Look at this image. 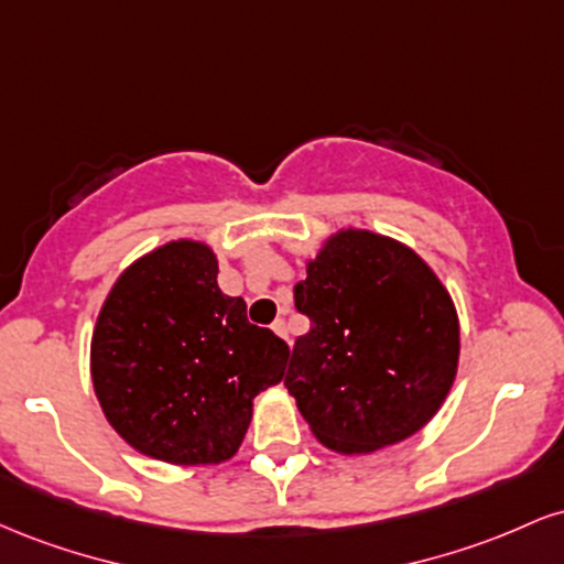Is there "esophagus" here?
I'll use <instances>...</instances> for the list:
<instances>
[{"instance_id":"esophagus-1","label":"esophagus","mask_w":564,"mask_h":564,"mask_svg":"<svg viewBox=\"0 0 564 564\" xmlns=\"http://www.w3.org/2000/svg\"><path fill=\"white\" fill-rule=\"evenodd\" d=\"M273 332L281 336V339H286L289 341V326H286V321H281L278 318L275 323H273Z\"/></svg>"}]
</instances>
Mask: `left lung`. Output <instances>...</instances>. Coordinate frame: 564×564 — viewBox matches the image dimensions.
I'll return each mask as SVG.
<instances>
[{"label":"left lung","instance_id":"obj_1","mask_svg":"<svg viewBox=\"0 0 564 564\" xmlns=\"http://www.w3.org/2000/svg\"><path fill=\"white\" fill-rule=\"evenodd\" d=\"M294 304L310 332L283 384L326 448H387L440 411L458 368V315L416 251L371 230L334 232Z\"/></svg>","mask_w":564,"mask_h":564}]
</instances>
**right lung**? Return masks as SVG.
I'll return each instance as SVG.
<instances>
[{"label":"right lung","mask_w":564,"mask_h":564,"mask_svg":"<svg viewBox=\"0 0 564 564\" xmlns=\"http://www.w3.org/2000/svg\"><path fill=\"white\" fill-rule=\"evenodd\" d=\"M217 257L170 241L132 262L102 302L89 368L108 424L159 462L236 456L251 400L283 379L289 345L217 286Z\"/></svg>","instance_id":"1"}]
</instances>
